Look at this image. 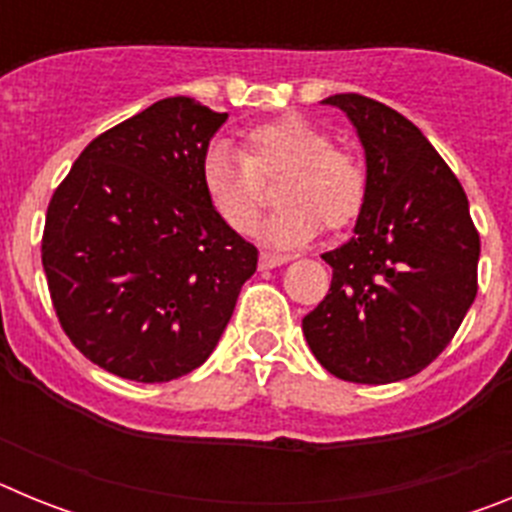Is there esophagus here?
<instances>
[{
	"label": "esophagus",
	"instance_id": "obj_1",
	"mask_svg": "<svg viewBox=\"0 0 512 512\" xmlns=\"http://www.w3.org/2000/svg\"><path fill=\"white\" fill-rule=\"evenodd\" d=\"M289 256H279V253H261L259 256V264L261 269H274V266H282L287 264Z\"/></svg>",
	"mask_w": 512,
	"mask_h": 512
}]
</instances>
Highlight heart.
<instances>
[{
  "label": "heart",
  "instance_id": "obj_1",
  "mask_svg": "<svg viewBox=\"0 0 512 512\" xmlns=\"http://www.w3.org/2000/svg\"><path fill=\"white\" fill-rule=\"evenodd\" d=\"M279 179V210L266 220L264 238L277 248L302 246L320 233L356 223L369 194L359 153L333 143V135L297 115L261 122L243 135L241 151L212 143L202 156L200 182L220 220L235 233L256 228L266 202L264 184Z\"/></svg>",
  "mask_w": 512,
  "mask_h": 512
}]
</instances>
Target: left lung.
I'll return each instance as SVG.
<instances>
[{
    "mask_svg": "<svg viewBox=\"0 0 512 512\" xmlns=\"http://www.w3.org/2000/svg\"><path fill=\"white\" fill-rule=\"evenodd\" d=\"M366 153L369 194L354 238L323 253L328 295L302 318L333 377L390 384L449 346L477 297L479 233L467 194L408 117L361 94H333Z\"/></svg>",
    "mask_w": 512,
    "mask_h": 512,
    "instance_id": "left-lung-1",
    "label": "left lung"
}]
</instances>
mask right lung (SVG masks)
Masks as SVG:
<instances>
[{
	"label": "right lung",
	"instance_id": "add662e5",
	"mask_svg": "<svg viewBox=\"0 0 512 512\" xmlns=\"http://www.w3.org/2000/svg\"><path fill=\"white\" fill-rule=\"evenodd\" d=\"M225 120L161 99L97 135L53 192L40 246L53 310L104 372L148 384L194 372L256 271V246L202 192V156Z\"/></svg>",
	"mask_w": 512,
	"mask_h": 512
}]
</instances>
